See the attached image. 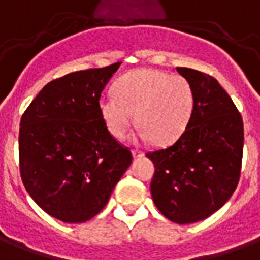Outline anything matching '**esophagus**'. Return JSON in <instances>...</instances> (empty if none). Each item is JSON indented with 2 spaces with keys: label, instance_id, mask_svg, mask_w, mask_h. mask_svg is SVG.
<instances>
[{
  "label": "esophagus",
  "instance_id": "1",
  "mask_svg": "<svg viewBox=\"0 0 260 260\" xmlns=\"http://www.w3.org/2000/svg\"><path fill=\"white\" fill-rule=\"evenodd\" d=\"M132 153H133V156H134V158H141V156L144 155L143 151H140V149H133Z\"/></svg>",
  "mask_w": 260,
  "mask_h": 260
}]
</instances>
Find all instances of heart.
Wrapping results in <instances>:
<instances>
[{"label":"heart","instance_id":"1","mask_svg":"<svg viewBox=\"0 0 260 260\" xmlns=\"http://www.w3.org/2000/svg\"><path fill=\"white\" fill-rule=\"evenodd\" d=\"M100 113L112 136L123 138L137 123L145 138L158 145L173 143L184 133L194 109V91L180 75L137 69L122 76L115 94L102 95Z\"/></svg>","mask_w":260,"mask_h":260}]
</instances>
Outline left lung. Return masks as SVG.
I'll use <instances>...</instances> for the list:
<instances>
[{
  "label": "left lung",
  "mask_w": 260,
  "mask_h": 260,
  "mask_svg": "<svg viewBox=\"0 0 260 260\" xmlns=\"http://www.w3.org/2000/svg\"><path fill=\"white\" fill-rule=\"evenodd\" d=\"M190 81L194 109L190 123L169 147L147 152L155 165L151 195L169 220H204L230 200L241 176V113L215 77L176 68Z\"/></svg>",
  "instance_id": "left-lung-1"
}]
</instances>
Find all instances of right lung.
Instances as JSON below:
<instances>
[{"mask_svg": "<svg viewBox=\"0 0 260 260\" xmlns=\"http://www.w3.org/2000/svg\"><path fill=\"white\" fill-rule=\"evenodd\" d=\"M122 62L73 72L43 87L20 119L19 172L34 202L84 223L107 205L133 160L102 120L101 92Z\"/></svg>", "mask_w": 260, "mask_h": 260, "instance_id": "obj_1", "label": "right lung"}]
</instances>
